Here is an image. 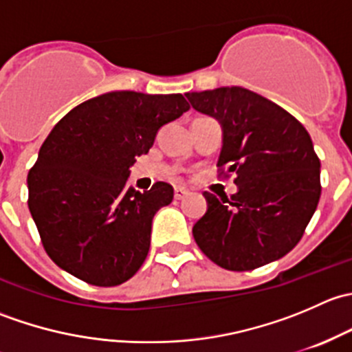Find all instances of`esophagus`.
<instances>
[{"instance_id": "1", "label": "esophagus", "mask_w": 352, "mask_h": 352, "mask_svg": "<svg viewBox=\"0 0 352 352\" xmlns=\"http://www.w3.org/2000/svg\"><path fill=\"white\" fill-rule=\"evenodd\" d=\"M186 196H189V190H187L186 187L177 186L175 187V199H184Z\"/></svg>"}]
</instances>
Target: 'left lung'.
Segmentation results:
<instances>
[{
  "mask_svg": "<svg viewBox=\"0 0 352 352\" xmlns=\"http://www.w3.org/2000/svg\"><path fill=\"white\" fill-rule=\"evenodd\" d=\"M192 109L219 122L218 166L236 173V192L194 225L202 252L219 267L250 271L285 257L303 236L320 199V160L310 134L274 102L242 87L186 94Z\"/></svg>",
  "mask_w": 352,
  "mask_h": 352,
  "instance_id": "left-lung-1",
  "label": "left lung"
}]
</instances>
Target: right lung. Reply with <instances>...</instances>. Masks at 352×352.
<instances>
[{
  "mask_svg": "<svg viewBox=\"0 0 352 352\" xmlns=\"http://www.w3.org/2000/svg\"><path fill=\"white\" fill-rule=\"evenodd\" d=\"M189 110L180 94L109 91L76 105L54 126L28 172V209L49 257L94 286L133 278L150 250L151 223L173 199L156 182L127 187L136 156L162 126Z\"/></svg>",
  "mask_w": 352,
  "mask_h": 352,
  "instance_id": "right-lung-1",
  "label": "right lung"
}]
</instances>
